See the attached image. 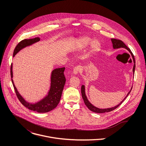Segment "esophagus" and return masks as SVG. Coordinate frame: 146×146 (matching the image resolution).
Segmentation results:
<instances>
[{
    "label": "esophagus",
    "mask_w": 146,
    "mask_h": 146,
    "mask_svg": "<svg viewBox=\"0 0 146 146\" xmlns=\"http://www.w3.org/2000/svg\"><path fill=\"white\" fill-rule=\"evenodd\" d=\"M80 70H81V68H80V66H76L73 69V73H74V75H77L78 74H79V72H80Z\"/></svg>",
    "instance_id": "esophagus-1"
}]
</instances>
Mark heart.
Instances as JSON below:
<instances>
[{
	"mask_svg": "<svg viewBox=\"0 0 146 146\" xmlns=\"http://www.w3.org/2000/svg\"><path fill=\"white\" fill-rule=\"evenodd\" d=\"M90 44L92 51H97L101 46L100 42L96 39L92 42V39L88 36H82L75 42V48L77 50H82L87 48Z\"/></svg>",
	"mask_w": 146,
	"mask_h": 146,
	"instance_id": "1",
	"label": "heart"
}]
</instances>
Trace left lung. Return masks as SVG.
<instances>
[{"label": "left lung", "instance_id": "1", "mask_svg": "<svg viewBox=\"0 0 146 146\" xmlns=\"http://www.w3.org/2000/svg\"><path fill=\"white\" fill-rule=\"evenodd\" d=\"M111 42L112 43L113 49H118V48H125L126 50H127L128 52L130 53V54H131V56L132 57L133 63H134L133 68V75H134V71H135V59H134V55L133 54V53L131 52L130 49L129 48H127V46L125 45V44L122 42L121 40H117V39H111ZM131 89H132V86H131L130 91L128 92V93L127 94L126 97L124 98V100L120 104H119L117 105H116L114 107H110V108H98V107L94 106V105H93L89 101V100H88L87 97L86 96V94H85V85H82V86L81 92H82V97H83V99L84 104L86 106V107L90 111H93L94 112L101 113H104V112H108L112 111L114 110L115 109H116V108H117L120 104L123 102V101L125 100V98L128 96V95L129 94V93L131 92Z\"/></svg>", "mask_w": 146, "mask_h": 146}]
</instances>
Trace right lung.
I'll list each match as a JSON object with an SVG mask.
<instances>
[{
    "label": "right lung",
    "instance_id": "add662e5",
    "mask_svg": "<svg viewBox=\"0 0 146 146\" xmlns=\"http://www.w3.org/2000/svg\"><path fill=\"white\" fill-rule=\"evenodd\" d=\"M40 40V39L39 38H35L34 39H25L22 40L16 46L13 52V57H14L16 54L22 49L27 46H31L34 44L39 42ZM12 68L13 64L12 63L11 67V76L12 82L17 98L21 102V104L25 107L30 110L36 111L39 113H45L52 111L57 106L60 101L63 89L66 82V79L63 73L65 70V67L55 68L51 72L50 87L47 94L42 98L34 103H30L26 101L19 92L12 79Z\"/></svg>",
    "mask_w": 146,
    "mask_h": 146
}]
</instances>
